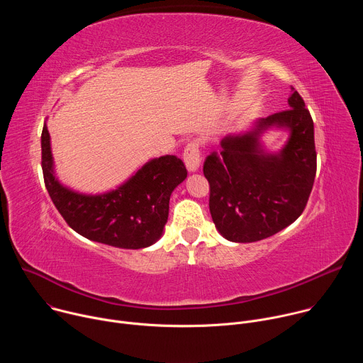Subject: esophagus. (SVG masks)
<instances>
[{"label": "esophagus", "instance_id": "esophagus-1", "mask_svg": "<svg viewBox=\"0 0 363 363\" xmlns=\"http://www.w3.org/2000/svg\"><path fill=\"white\" fill-rule=\"evenodd\" d=\"M184 162L191 172L198 169L201 164V157H199V143L196 140H191L186 143L184 149Z\"/></svg>", "mask_w": 363, "mask_h": 363}]
</instances>
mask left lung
I'll use <instances>...</instances> for the list:
<instances>
[{
  "mask_svg": "<svg viewBox=\"0 0 363 363\" xmlns=\"http://www.w3.org/2000/svg\"><path fill=\"white\" fill-rule=\"evenodd\" d=\"M291 89L289 109L262 119L255 132L224 138L221 150L205 158L210 213L230 241L254 242L272 237L306 208L318 167L315 126L303 97ZM272 124L291 129L280 155H266L256 142L257 132Z\"/></svg>",
  "mask_w": 363,
  "mask_h": 363,
  "instance_id": "1",
  "label": "left lung"
}]
</instances>
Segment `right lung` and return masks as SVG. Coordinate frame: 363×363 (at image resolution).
Returning a JSON list of instances; mask_svg holds the SVG:
<instances>
[{
    "label": "right lung",
    "instance_id": "right-lung-1",
    "mask_svg": "<svg viewBox=\"0 0 363 363\" xmlns=\"http://www.w3.org/2000/svg\"><path fill=\"white\" fill-rule=\"evenodd\" d=\"M41 168L47 192L65 221L80 235L119 248H143L162 235L169 196L186 178L184 162L174 155L152 160L125 185L103 195L73 192L53 175L50 135L41 132Z\"/></svg>",
    "mask_w": 363,
    "mask_h": 363
}]
</instances>
